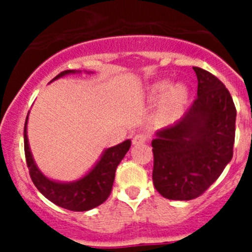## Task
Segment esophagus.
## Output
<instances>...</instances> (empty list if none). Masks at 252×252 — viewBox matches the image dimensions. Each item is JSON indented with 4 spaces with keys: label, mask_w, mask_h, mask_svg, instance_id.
Here are the masks:
<instances>
[{
    "label": "esophagus",
    "mask_w": 252,
    "mask_h": 252,
    "mask_svg": "<svg viewBox=\"0 0 252 252\" xmlns=\"http://www.w3.org/2000/svg\"><path fill=\"white\" fill-rule=\"evenodd\" d=\"M147 140H149V136H147L146 134L139 133L133 138V145H141L144 144V142H146Z\"/></svg>",
    "instance_id": "1"
}]
</instances>
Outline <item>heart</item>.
<instances>
[{"label": "heart", "mask_w": 252, "mask_h": 252, "mask_svg": "<svg viewBox=\"0 0 252 252\" xmlns=\"http://www.w3.org/2000/svg\"><path fill=\"white\" fill-rule=\"evenodd\" d=\"M187 89L180 84H175L169 88H167L166 83H158L152 86L150 90V98L156 101L162 97L156 111L155 121L158 124H167L177 118L187 101Z\"/></svg>", "instance_id": "b5f03b06"}]
</instances>
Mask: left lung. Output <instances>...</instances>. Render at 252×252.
<instances>
[{
	"label": "left lung",
	"mask_w": 252,
	"mask_h": 252,
	"mask_svg": "<svg viewBox=\"0 0 252 252\" xmlns=\"http://www.w3.org/2000/svg\"><path fill=\"white\" fill-rule=\"evenodd\" d=\"M197 97L173 126L152 140L157 191L169 200H192L222 174L233 157L236 110L224 84L199 67Z\"/></svg>",
	"instance_id": "left-lung-1"
}]
</instances>
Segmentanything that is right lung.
Masks as SVG:
<instances>
[{
  "mask_svg": "<svg viewBox=\"0 0 252 252\" xmlns=\"http://www.w3.org/2000/svg\"><path fill=\"white\" fill-rule=\"evenodd\" d=\"M75 73L74 70L61 72L55 79L65 74ZM27 121L24 126V152L29 174L32 183L40 192L51 202L69 211H88L97 207L108 199L114 182L116 169L130 147V140H126L117 146L110 147L102 155L100 161L84 178L74 183H57L47 179L37 169L29 150L27 136Z\"/></svg>",
  "mask_w": 252,
  "mask_h": 252,
  "instance_id": "right-lung-1",
  "label": "right lung"
}]
</instances>
